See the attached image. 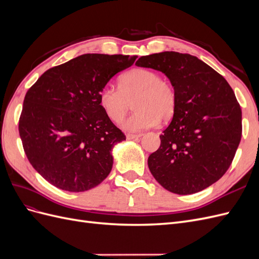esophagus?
<instances>
[{
  "mask_svg": "<svg viewBox=\"0 0 259 259\" xmlns=\"http://www.w3.org/2000/svg\"><path fill=\"white\" fill-rule=\"evenodd\" d=\"M142 136V134H127L126 135V137L128 138V139H135V138H138V137H140Z\"/></svg>",
  "mask_w": 259,
  "mask_h": 259,
  "instance_id": "1",
  "label": "esophagus"
}]
</instances>
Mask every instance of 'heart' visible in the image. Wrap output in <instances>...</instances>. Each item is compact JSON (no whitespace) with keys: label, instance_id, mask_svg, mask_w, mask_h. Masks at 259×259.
I'll list each match as a JSON object with an SVG mask.
<instances>
[{"label":"heart","instance_id":"b5f03b06","mask_svg":"<svg viewBox=\"0 0 259 259\" xmlns=\"http://www.w3.org/2000/svg\"><path fill=\"white\" fill-rule=\"evenodd\" d=\"M99 106L113 122L127 112L131 103L135 111L121 121V127L132 133L142 132L173 117L177 94L171 83L150 69L136 68L123 74L119 89L106 85L98 94Z\"/></svg>","mask_w":259,"mask_h":259}]
</instances>
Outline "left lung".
<instances>
[{"label":"left lung","instance_id":"left-lung-1","mask_svg":"<svg viewBox=\"0 0 259 259\" xmlns=\"http://www.w3.org/2000/svg\"><path fill=\"white\" fill-rule=\"evenodd\" d=\"M136 66L165 74L177 94L173 120L148 158L151 174L176 194L199 192L228 170L242 136V111L229 83L189 54L163 52Z\"/></svg>","mask_w":259,"mask_h":259}]
</instances>
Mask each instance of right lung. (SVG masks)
Instances as JSON below:
<instances>
[{
    "mask_svg": "<svg viewBox=\"0 0 259 259\" xmlns=\"http://www.w3.org/2000/svg\"><path fill=\"white\" fill-rule=\"evenodd\" d=\"M137 56L84 54L45 71L28 90L19 135L29 162L61 190L83 192L111 171L112 148L125 140L98 94Z\"/></svg>",
    "mask_w": 259,
    "mask_h": 259,
    "instance_id": "obj_1",
    "label": "right lung"
}]
</instances>
